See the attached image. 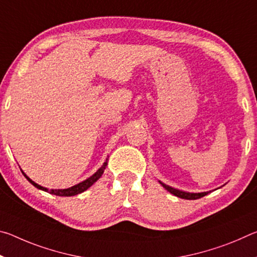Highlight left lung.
<instances>
[{"mask_svg": "<svg viewBox=\"0 0 257 257\" xmlns=\"http://www.w3.org/2000/svg\"><path fill=\"white\" fill-rule=\"evenodd\" d=\"M159 182L163 186V188H165L169 191V193H171L172 195H175V196L179 197V198H184V199H197V198H201L203 196H205V195L211 193V190L210 191H202V193H188V191H184V190L172 188V187L165 185L161 181H159Z\"/></svg>", "mask_w": 257, "mask_h": 257, "instance_id": "left-lung-1", "label": "left lung"}]
</instances>
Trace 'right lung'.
<instances>
[{
  "label": "right lung",
  "instance_id": "add662e5",
  "mask_svg": "<svg viewBox=\"0 0 257 257\" xmlns=\"http://www.w3.org/2000/svg\"><path fill=\"white\" fill-rule=\"evenodd\" d=\"M107 158H108V156H107ZM107 161H108V159L105 160V162L103 163L102 167L99 168L98 170L95 172L93 176H90L89 178H87L86 180L79 182V184H77V185L72 186V187H69V188H67V189H47V188H45V187H43L41 185L36 184V182L30 179V178L27 175H26V173L23 170H21V169H20V170H21V172H23V175L26 177V179H27L30 182V184L36 187V188H38V189L47 191V193H50L52 195H56V196H75V195L84 193L85 190L88 189L90 186H93L95 182H96L99 179V178L102 177L103 172H104V170H105V168H106V165H107Z\"/></svg>",
  "mask_w": 257,
  "mask_h": 257
}]
</instances>
